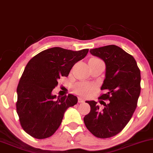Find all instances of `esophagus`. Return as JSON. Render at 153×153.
I'll return each mask as SVG.
<instances>
[{"label":"esophagus","mask_w":153,"mask_h":153,"mask_svg":"<svg viewBox=\"0 0 153 153\" xmlns=\"http://www.w3.org/2000/svg\"><path fill=\"white\" fill-rule=\"evenodd\" d=\"M78 102H80V103H82V102H84L85 101L83 100V99H82V97H79V98H78Z\"/></svg>","instance_id":"1"}]
</instances>
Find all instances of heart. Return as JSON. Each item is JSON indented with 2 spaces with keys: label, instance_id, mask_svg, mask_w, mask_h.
Segmentation results:
<instances>
[{
  "label": "heart",
  "instance_id": "heart-1",
  "mask_svg": "<svg viewBox=\"0 0 153 153\" xmlns=\"http://www.w3.org/2000/svg\"><path fill=\"white\" fill-rule=\"evenodd\" d=\"M91 59H94V60H98L97 58H93ZM95 89L94 85H93L92 84L88 83V82H80L75 85L74 87H73V91L75 93L78 95H88L90 93H91L93 91V90Z\"/></svg>",
  "mask_w": 153,
  "mask_h": 153
}]
</instances>
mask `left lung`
<instances>
[{
	"instance_id": "8db88e82",
	"label": "left lung",
	"mask_w": 153,
	"mask_h": 153,
	"mask_svg": "<svg viewBox=\"0 0 153 153\" xmlns=\"http://www.w3.org/2000/svg\"><path fill=\"white\" fill-rule=\"evenodd\" d=\"M90 52L105 62L101 91L107 93L98 99L109 101H100L102 110L95 101H86L91 111L84 117V123L95 137L109 138L122 131L135 112L140 94V71L135 58L117 45L91 49Z\"/></svg>"
}]
</instances>
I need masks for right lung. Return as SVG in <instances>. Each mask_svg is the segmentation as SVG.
Instances as JSON below:
<instances>
[{
    "mask_svg": "<svg viewBox=\"0 0 153 153\" xmlns=\"http://www.w3.org/2000/svg\"><path fill=\"white\" fill-rule=\"evenodd\" d=\"M55 47L32 58L24 70L17 88L16 111L22 128L37 139L51 137L62 123L64 113L78 102L72 94L58 97L51 94L61 76H68L73 66L88 54Z\"/></svg>",
    "mask_w": 153,
    "mask_h": 153,
    "instance_id": "1",
    "label": "right lung"
}]
</instances>
